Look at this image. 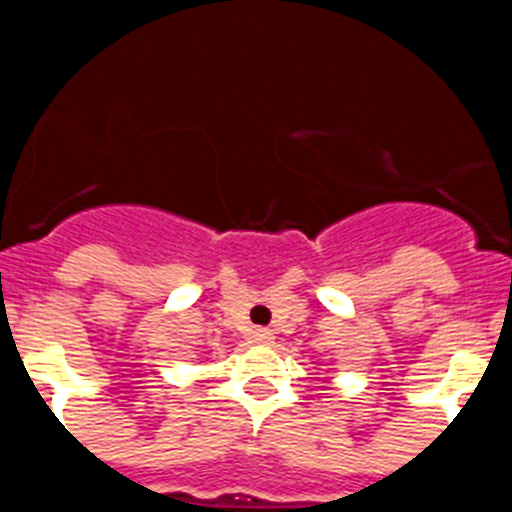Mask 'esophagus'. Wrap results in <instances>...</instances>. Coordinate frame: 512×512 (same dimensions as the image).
Returning a JSON list of instances; mask_svg holds the SVG:
<instances>
[{
    "label": "esophagus",
    "mask_w": 512,
    "mask_h": 512,
    "mask_svg": "<svg viewBox=\"0 0 512 512\" xmlns=\"http://www.w3.org/2000/svg\"><path fill=\"white\" fill-rule=\"evenodd\" d=\"M250 342L270 344V342H273V331H270V329H252L250 331Z\"/></svg>",
    "instance_id": "obj_1"
}]
</instances>
